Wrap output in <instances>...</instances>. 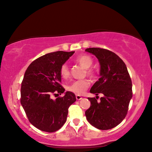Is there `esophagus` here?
Wrapping results in <instances>:
<instances>
[{
  "instance_id": "1",
  "label": "esophagus",
  "mask_w": 152,
  "mask_h": 152,
  "mask_svg": "<svg viewBox=\"0 0 152 152\" xmlns=\"http://www.w3.org/2000/svg\"><path fill=\"white\" fill-rule=\"evenodd\" d=\"M76 98L77 100H81L82 99V97L81 96H80V95H76Z\"/></svg>"
}]
</instances>
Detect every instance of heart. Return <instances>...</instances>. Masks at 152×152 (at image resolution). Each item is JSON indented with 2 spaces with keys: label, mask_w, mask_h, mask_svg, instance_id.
<instances>
[{
  "label": "heart",
  "mask_w": 152,
  "mask_h": 152,
  "mask_svg": "<svg viewBox=\"0 0 152 152\" xmlns=\"http://www.w3.org/2000/svg\"><path fill=\"white\" fill-rule=\"evenodd\" d=\"M76 61L83 68L88 69L86 71V73L89 76H94V72L91 70V69H88L91 68L92 64H93V60H92L91 56L86 54L80 55L78 57H77ZM60 74L61 78H68L69 76H70V70H69V68L67 64H64L63 65H61L60 69ZM89 85L90 83L87 80H79L73 82L68 86V88L69 91L74 92V93L80 95L84 93V92L88 88Z\"/></svg>",
  "instance_id": "obj_1"
}]
</instances>
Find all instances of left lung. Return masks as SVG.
<instances>
[{
  "label": "left lung",
  "mask_w": 152,
  "mask_h": 152,
  "mask_svg": "<svg viewBox=\"0 0 152 152\" xmlns=\"http://www.w3.org/2000/svg\"><path fill=\"white\" fill-rule=\"evenodd\" d=\"M100 64V78L90 92L103 96L98 101L88 98L91 107L85 112L88 121L99 129L107 130L116 127L125 119L132 98V82L127 66L115 53L99 48H87Z\"/></svg>",
  "instance_id": "obj_1"
}]
</instances>
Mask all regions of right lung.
<instances>
[{"label": "right lung", "mask_w": 152, "mask_h": 152, "mask_svg": "<svg viewBox=\"0 0 152 152\" xmlns=\"http://www.w3.org/2000/svg\"><path fill=\"white\" fill-rule=\"evenodd\" d=\"M74 51H58L35 60L25 71L20 88V103L29 122L43 132H55L66 121L68 108L76 101L73 92L51 99L65 91L60 82L61 65Z\"/></svg>", "instance_id": "1"}]
</instances>
